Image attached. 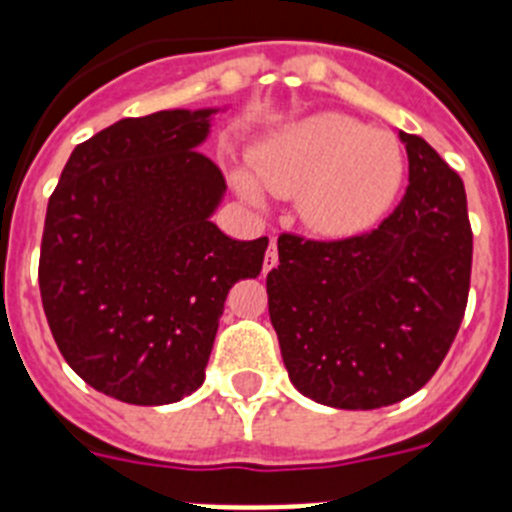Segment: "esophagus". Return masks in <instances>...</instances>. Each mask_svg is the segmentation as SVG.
<instances>
[{
    "label": "esophagus",
    "mask_w": 512,
    "mask_h": 512,
    "mask_svg": "<svg viewBox=\"0 0 512 512\" xmlns=\"http://www.w3.org/2000/svg\"><path fill=\"white\" fill-rule=\"evenodd\" d=\"M279 264V253H277V241L271 238L269 243V251H266V261H264V271H271L274 266Z\"/></svg>",
    "instance_id": "esophagus-1"
}]
</instances>
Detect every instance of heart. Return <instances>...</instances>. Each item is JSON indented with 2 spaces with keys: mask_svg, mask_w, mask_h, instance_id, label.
I'll return each mask as SVG.
<instances>
[{
  "mask_svg": "<svg viewBox=\"0 0 512 512\" xmlns=\"http://www.w3.org/2000/svg\"><path fill=\"white\" fill-rule=\"evenodd\" d=\"M253 174L277 197H297L302 223L323 238H351L377 225L405 179L395 135L338 112L307 117L271 135L253 156ZM238 187L256 200L246 174Z\"/></svg>",
  "mask_w": 512,
  "mask_h": 512,
  "instance_id": "obj_1",
  "label": "heart"
}]
</instances>
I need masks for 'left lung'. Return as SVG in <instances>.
<instances>
[{
	"label": "left lung",
	"mask_w": 512,
	"mask_h": 512,
	"mask_svg": "<svg viewBox=\"0 0 512 512\" xmlns=\"http://www.w3.org/2000/svg\"><path fill=\"white\" fill-rule=\"evenodd\" d=\"M405 197L379 228L341 241L282 233L266 274L269 318L297 390L374 410L415 395L459 333L472 277L464 182L420 135L402 133Z\"/></svg>",
	"instance_id": "1"
}]
</instances>
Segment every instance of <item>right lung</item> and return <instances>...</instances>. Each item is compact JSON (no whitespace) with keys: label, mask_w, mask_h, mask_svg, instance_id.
Masks as SVG:
<instances>
[{"label":"right lung","mask_w":512,"mask_h":512,"mask_svg":"<svg viewBox=\"0 0 512 512\" xmlns=\"http://www.w3.org/2000/svg\"><path fill=\"white\" fill-rule=\"evenodd\" d=\"M217 110L125 117L79 143L45 212L38 282L58 351L97 392L169 405L205 382L225 297L269 238L210 217L223 171L197 151Z\"/></svg>","instance_id":"right-lung-1"}]
</instances>
